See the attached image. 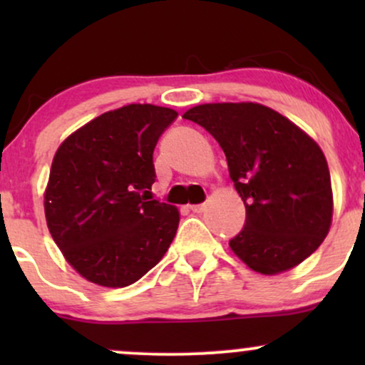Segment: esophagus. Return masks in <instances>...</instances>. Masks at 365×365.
Segmentation results:
<instances>
[{"label":"esophagus","instance_id":"1","mask_svg":"<svg viewBox=\"0 0 365 365\" xmlns=\"http://www.w3.org/2000/svg\"><path fill=\"white\" fill-rule=\"evenodd\" d=\"M204 207H206V206H204V204H192L190 211L192 212H202Z\"/></svg>","mask_w":365,"mask_h":365}]
</instances>
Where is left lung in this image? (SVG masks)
I'll use <instances>...</instances> for the list:
<instances>
[{
	"mask_svg": "<svg viewBox=\"0 0 365 365\" xmlns=\"http://www.w3.org/2000/svg\"><path fill=\"white\" fill-rule=\"evenodd\" d=\"M183 118L206 128L228 161L245 204V225L230 247L250 269H292L322 244L333 216L328 163L319 145L271 108L200 104Z\"/></svg>",
	"mask_w": 365,
	"mask_h": 365,
	"instance_id": "1",
	"label": "left lung"
}]
</instances>
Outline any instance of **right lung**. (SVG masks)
Returning a JSON list of instances; mask_svg holds the SVG:
<instances>
[{
  "mask_svg": "<svg viewBox=\"0 0 365 365\" xmlns=\"http://www.w3.org/2000/svg\"><path fill=\"white\" fill-rule=\"evenodd\" d=\"M177 116L170 108L128 104L83 125L54 154L46 221L66 261L89 282L135 283L177 235L178 211L149 192L154 148Z\"/></svg>",
  "mask_w": 365,
  "mask_h": 365,
  "instance_id": "add662e5",
  "label": "right lung"
}]
</instances>
